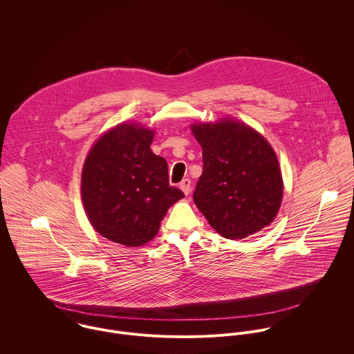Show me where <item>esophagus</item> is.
<instances>
[{
	"label": "esophagus",
	"instance_id": "esophagus-1",
	"mask_svg": "<svg viewBox=\"0 0 354 354\" xmlns=\"http://www.w3.org/2000/svg\"><path fill=\"white\" fill-rule=\"evenodd\" d=\"M180 189L188 196L191 194V180L189 178H184L180 184Z\"/></svg>",
	"mask_w": 354,
	"mask_h": 354
}]
</instances>
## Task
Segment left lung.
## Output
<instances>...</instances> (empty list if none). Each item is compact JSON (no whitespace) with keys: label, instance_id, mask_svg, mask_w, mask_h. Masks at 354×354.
Segmentation results:
<instances>
[{"label":"left lung","instance_id":"1","mask_svg":"<svg viewBox=\"0 0 354 354\" xmlns=\"http://www.w3.org/2000/svg\"><path fill=\"white\" fill-rule=\"evenodd\" d=\"M191 131L203 150L194 201L211 227L225 239L240 240L270 226L285 187L267 139L234 117L195 122Z\"/></svg>","mask_w":354,"mask_h":354}]
</instances>
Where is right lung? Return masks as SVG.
I'll list each match as a JSON object with an SVG mask.
<instances>
[{"label":"right lung","instance_id":"obj_1","mask_svg":"<svg viewBox=\"0 0 354 354\" xmlns=\"http://www.w3.org/2000/svg\"><path fill=\"white\" fill-rule=\"evenodd\" d=\"M155 131L121 122L95 140L82 170V202L97 233L128 248L158 234L184 194L169 185L167 162L151 151Z\"/></svg>","mask_w":354,"mask_h":354}]
</instances>
